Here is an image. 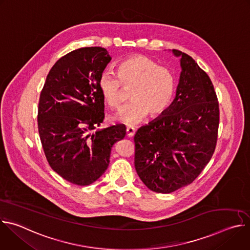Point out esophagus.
I'll list each match as a JSON object with an SVG mask.
<instances>
[{"instance_id":"esophagus-1","label":"esophagus","mask_w":250,"mask_h":250,"mask_svg":"<svg viewBox=\"0 0 250 250\" xmlns=\"http://www.w3.org/2000/svg\"><path fill=\"white\" fill-rule=\"evenodd\" d=\"M134 134H135V129H134L133 127L128 126V127L126 128V135H127L128 137H133Z\"/></svg>"}]
</instances>
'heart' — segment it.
<instances>
[{
	"instance_id": "heart-1",
	"label": "heart",
	"mask_w": 250,
	"mask_h": 250,
	"mask_svg": "<svg viewBox=\"0 0 250 250\" xmlns=\"http://www.w3.org/2000/svg\"><path fill=\"white\" fill-rule=\"evenodd\" d=\"M117 76L104 72L98 81L100 96L111 109H118L123 103L124 88L132 89L131 102L113 116V121L134 125L144 121L147 114L152 119L158 118L169 108L176 88L175 76L154 59L132 55L118 65Z\"/></svg>"
}]
</instances>
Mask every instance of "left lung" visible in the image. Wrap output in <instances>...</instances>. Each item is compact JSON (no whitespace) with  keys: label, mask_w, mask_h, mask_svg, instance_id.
Listing matches in <instances>:
<instances>
[{"label":"left lung","mask_w":250,"mask_h":250,"mask_svg":"<svg viewBox=\"0 0 250 250\" xmlns=\"http://www.w3.org/2000/svg\"><path fill=\"white\" fill-rule=\"evenodd\" d=\"M180 58L176 96L167 111L134 135V166L145 185L169 194L191 184L215 151L220 111L210 79L188 54Z\"/></svg>","instance_id":"obj_1"}]
</instances>
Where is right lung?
I'll return each instance as SVG.
<instances>
[{"mask_svg":"<svg viewBox=\"0 0 250 250\" xmlns=\"http://www.w3.org/2000/svg\"><path fill=\"white\" fill-rule=\"evenodd\" d=\"M102 47L79 48L50 69L39 103V132L50 167L68 182L87 186L105 172L125 126L98 129L104 104L98 81L111 61Z\"/></svg>","mask_w":250,"mask_h":250,"instance_id":"1","label":"right lung"}]
</instances>
